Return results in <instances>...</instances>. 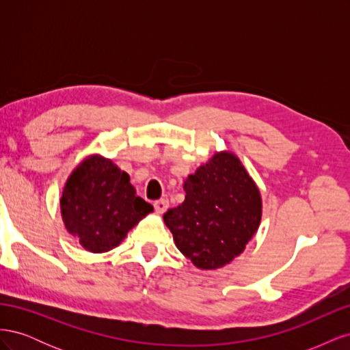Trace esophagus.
Masks as SVG:
<instances>
[{
	"label": "esophagus",
	"instance_id": "34e87169",
	"mask_svg": "<svg viewBox=\"0 0 350 350\" xmlns=\"http://www.w3.org/2000/svg\"><path fill=\"white\" fill-rule=\"evenodd\" d=\"M154 210H156V213H159V215H163L165 211L167 210V207H169V201L167 200H165V198H162V200H157V201H154Z\"/></svg>",
	"mask_w": 350,
	"mask_h": 350
}]
</instances>
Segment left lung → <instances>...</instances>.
I'll return each instance as SVG.
<instances>
[{
	"label": "left lung",
	"mask_w": 350,
	"mask_h": 350,
	"mask_svg": "<svg viewBox=\"0 0 350 350\" xmlns=\"http://www.w3.org/2000/svg\"><path fill=\"white\" fill-rule=\"evenodd\" d=\"M185 200L163 220L176 248L197 269L216 270L241 256L262 215L260 189L239 157L216 152L184 183Z\"/></svg>",
	"instance_id": "obj_1"
}]
</instances>
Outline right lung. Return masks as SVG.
I'll list each match as a JSON object with an SVG mask.
<instances>
[{
  "mask_svg": "<svg viewBox=\"0 0 350 350\" xmlns=\"http://www.w3.org/2000/svg\"><path fill=\"white\" fill-rule=\"evenodd\" d=\"M64 226L90 252L118 247L153 206L135 194L130 175L111 159L90 154L68 176L59 198Z\"/></svg>",
  "mask_w": 350,
  "mask_h": 350,
  "instance_id": "obj_1",
  "label": "right lung"
}]
</instances>
